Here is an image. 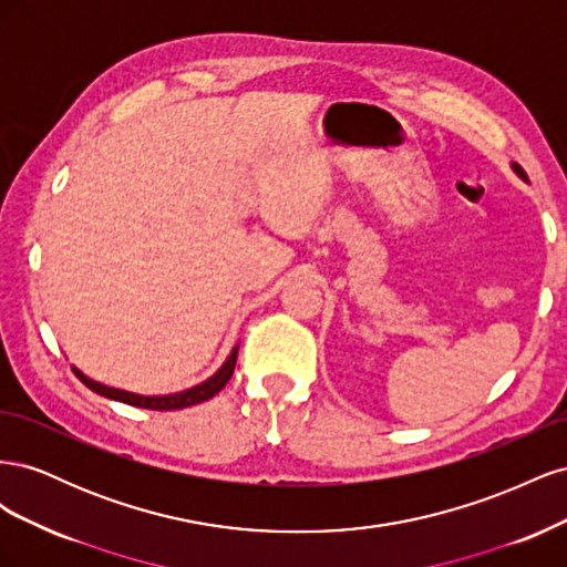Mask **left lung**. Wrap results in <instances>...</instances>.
Here are the masks:
<instances>
[{"mask_svg":"<svg viewBox=\"0 0 567 567\" xmlns=\"http://www.w3.org/2000/svg\"><path fill=\"white\" fill-rule=\"evenodd\" d=\"M513 169H516V175H518V177H523V179L527 182V175H525V169H523V167H520L518 163H513Z\"/></svg>","mask_w":567,"mask_h":567,"instance_id":"8db88e82","label":"left lung"}]
</instances>
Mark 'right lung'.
<instances>
[{
	"label": "right lung",
	"instance_id": "right-lung-1",
	"mask_svg": "<svg viewBox=\"0 0 567 567\" xmlns=\"http://www.w3.org/2000/svg\"><path fill=\"white\" fill-rule=\"evenodd\" d=\"M236 354H238V348L231 350V354L227 357V362L221 364V369L210 375L208 381L200 383V385H194L188 388L184 392H177V394H163V398H144V394H134V392H125V390H117V388H109V385H101L92 379H87L82 371L73 369L78 379L87 385L90 390H94L96 394H104V398L109 400H115V402H125V404H132V406H142V409H153V411H169V409H184V406H194V404H200L205 400L215 398V394L225 388L231 379L234 373V367H236Z\"/></svg>",
	"mask_w": 567,
	"mask_h": 567
}]
</instances>
